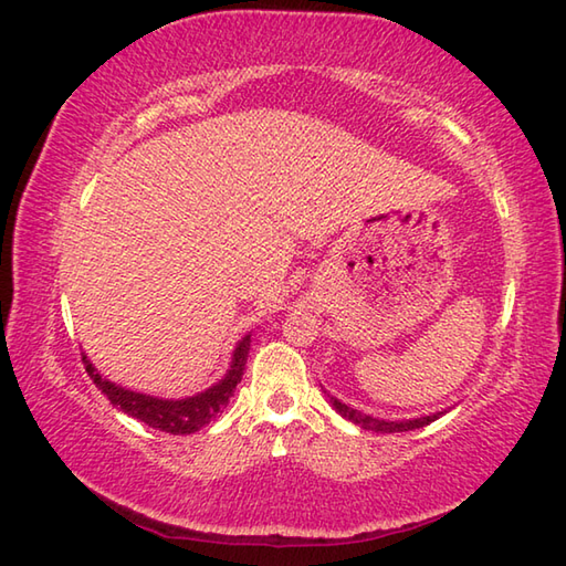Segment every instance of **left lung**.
<instances>
[{"mask_svg":"<svg viewBox=\"0 0 566 566\" xmlns=\"http://www.w3.org/2000/svg\"><path fill=\"white\" fill-rule=\"evenodd\" d=\"M331 403L335 411H338L343 418L353 420L355 426H359L363 430H371V432H406V430H416V428H423L428 423H432V420H438L444 411L440 413H432V416H423V418H413V420H381V418H375V416H367V413H359L355 411V408L345 406L343 401L335 399V396H331Z\"/></svg>","mask_w":566,"mask_h":566,"instance_id":"8db88e82","label":"left lung"}]
</instances>
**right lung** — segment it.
<instances>
[{
	"label": "right lung",
	"mask_w": 566,
	"mask_h": 566,
	"mask_svg": "<svg viewBox=\"0 0 566 566\" xmlns=\"http://www.w3.org/2000/svg\"><path fill=\"white\" fill-rule=\"evenodd\" d=\"M248 353H250V335H245V338L238 343L231 369H228V375L219 384H213V387H209L207 391H201L197 396H187V399H177V401L158 399V396H148V394H138V391L118 387V384L104 379L99 371L92 367L87 355H82V363H84V369H87L90 379L97 384L102 394H106V399H109L116 408H122L124 413L143 420V423L155 430L172 432V436H189V432L211 423V420L223 411L228 399L233 396V389L238 387L240 379H243Z\"/></svg>",
	"instance_id": "add662e5"
}]
</instances>
